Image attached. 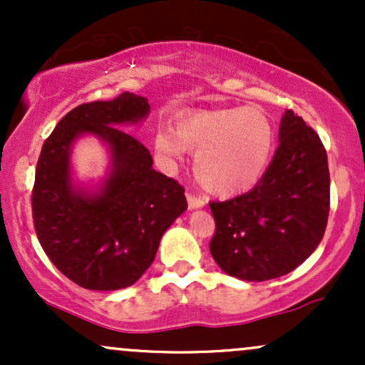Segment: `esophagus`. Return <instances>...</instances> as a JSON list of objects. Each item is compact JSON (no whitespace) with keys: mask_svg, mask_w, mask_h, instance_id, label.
Segmentation results:
<instances>
[{"mask_svg":"<svg viewBox=\"0 0 365 365\" xmlns=\"http://www.w3.org/2000/svg\"><path fill=\"white\" fill-rule=\"evenodd\" d=\"M187 202H188V207L194 209V207H202L204 204H206V200H204V197L192 194V192H187Z\"/></svg>","mask_w":365,"mask_h":365,"instance_id":"1","label":"esophagus"}]
</instances>
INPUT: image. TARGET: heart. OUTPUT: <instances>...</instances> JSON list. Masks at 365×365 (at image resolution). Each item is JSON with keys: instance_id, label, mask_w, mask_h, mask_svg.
Here are the masks:
<instances>
[{"instance_id": "1", "label": "heart", "mask_w": 365, "mask_h": 365, "mask_svg": "<svg viewBox=\"0 0 365 365\" xmlns=\"http://www.w3.org/2000/svg\"><path fill=\"white\" fill-rule=\"evenodd\" d=\"M154 133V149L168 161L183 150L194 154L199 183L216 195H235L252 187L266 170L274 145L269 116L257 108L194 111L173 128Z\"/></svg>"}]
</instances>
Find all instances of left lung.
Segmentation results:
<instances>
[{"instance_id": "1", "label": "left lung", "mask_w": 365, "mask_h": 365, "mask_svg": "<svg viewBox=\"0 0 365 365\" xmlns=\"http://www.w3.org/2000/svg\"><path fill=\"white\" fill-rule=\"evenodd\" d=\"M209 207L216 223L209 250L225 273L247 282L290 273L316 250L328 225L329 170L319 135L288 110L262 178Z\"/></svg>"}]
</instances>
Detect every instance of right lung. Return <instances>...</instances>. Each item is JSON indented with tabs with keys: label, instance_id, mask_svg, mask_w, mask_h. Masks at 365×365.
<instances>
[{
	"label": "right lung",
	"instance_id": "add662e5",
	"mask_svg": "<svg viewBox=\"0 0 365 365\" xmlns=\"http://www.w3.org/2000/svg\"><path fill=\"white\" fill-rule=\"evenodd\" d=\"M149 113L145 98L123 92L113 101L73 108L44 140L32 188V220L46 255L87 290H120L153 264L163 233L187 209L185 188L153 170L149 149L116 127ZM89 131L108 142L113 171L101 195L75 192L71 142Z\"/></svg>",
	"mask_w": 365,
	"mask_h": 365
}]
</instances>
